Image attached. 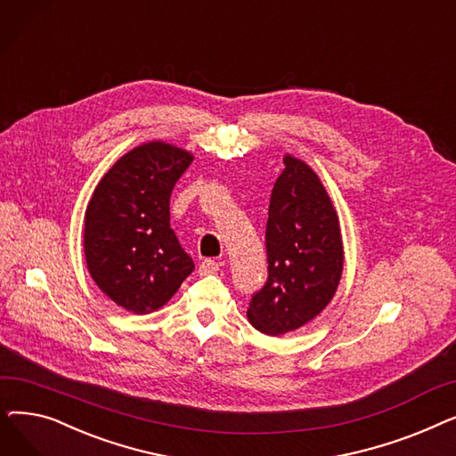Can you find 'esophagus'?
<instances>
[{"instance_id":"34e87169","label":"esophagus","mask_w":456,"mask_h":456,"mask_svg":"<svg viewBox=\"0 0 456 456\" xmlns=\"http://www.w3.org/2000/svg\"><path fill=\"white\" fill-rule=\"evenodd\" d=\"M218 272H220V265L216 260L207 258V260H203L201 265H200V275H214V273H218Z\"/></svg>"}]
</instances>
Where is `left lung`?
<instances>
[{
  "label": "left lung",
  "mask_w": 456,
  "mask_h": 456,
  "mask_svg": "<svg viewBox=\"0 0 456 456\" xmlns=\"http://www.w3.org/2000/svg\"><path fill=\"white\" fill-rule=\"evenodd\" d=\"M266 225L268 281L248 308L249 323L270 337L313 322L337 294L344 270L340 220L318 174L284 155Z\"/></svg>",
  "instance_id": "obj_1"
}]
</instances>
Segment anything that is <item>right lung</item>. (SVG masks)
I'll return each mask as SVG.
<instances>
[{
    "label": "right lung",
    "mask_w": 456,
    "mask_h": 456,
    "mask_svg": "<svg viewBox=\"0 0 456 456\" xmlns=\"http://www.w3.org/2000/svg\"><path fill=\"white\" fill-rule=\"evenodd\" d=\"M194 155L162 140L119 157L85 212V258L98 289L133 314L164 306L194 272L170 227V196Z\"/></svg>",
    "instance_id": "right-lung-1"
}]
</instances>
